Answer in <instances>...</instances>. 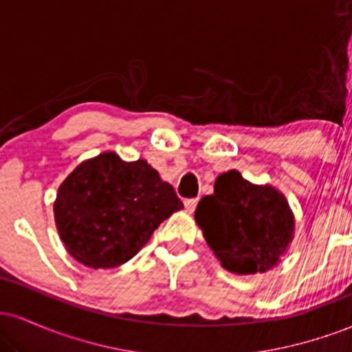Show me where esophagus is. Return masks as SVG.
<instances>
[{"label":"esophagus","instance_id":"34e87169","mask_svg":"<svg viewBox=\"0 0 352 352\" xmlns=\"http://www.w3.org/2000/svg\"><path fill=\"white\" fill-rule=\"evenodd\" d=\"M197 204H199V199H187V200L184 201L185 208H187L188 213H193V210H195Z\"/></svg>","mask_w":352,"mask_h":352}]
</instances>
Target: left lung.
I'll use <instances>...</instances> for the list:
<instances>
[{
    "label": "left lung",
    "instance_id": "1",
    "mask_svg": "<svg viewBox=\"0 0 352 352\" xmlns=\"http://www.w3.org/2000/svg\"><path fill=\"white\" fill-rule=\"evenodd\" d=\"M195 220L218 260L232 273H263L293 238L288 204L273 187L250 184L240 172L221 173L213 195L204 197Z\"/></svg>",
    "mask_w": 352,
    "mask_h": 352
}]
</instances>
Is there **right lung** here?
<instances>
[{
	"label": "right lung",
	"mask_w": 352,
	"mask_h": 352,
	"mask_svg": "<svg viewBox=\"0 0 352 352\" xmlns=\"http://www.w3.org/2000/svg\"><path fill=\"white\" fill-rule=\"evenodd\" d=\"M184 208L175 190L145 160L122 162L114 152L86 160L59 187L54 217L60 240L91 268L131 260L153 230Z\"/></svg>",
	"instance_id": "right-lung-1"
}]
</instances>
